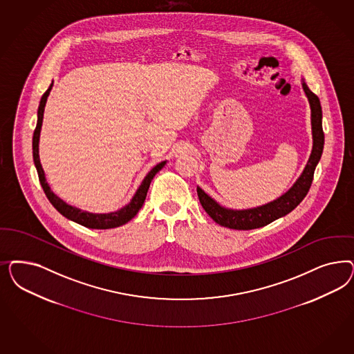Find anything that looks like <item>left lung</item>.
<instances>
[{"label":"left lung","mask_w":354,"mask_h":354,"mask_svg":"<svg viewBox=\"0 0 354 354\" xmlns=\"http://www.w3.org/2000/svg\"><path fill=\"white\" fill-rule=\"evenodd\" d=\"M302 88L308 97L310 109H311V134H313V149L301 176L297 178L293 186L277 199L270 203L246 208V209H233L218 205L214 198L196 187L198 198L205 212L212 217V220L221 227L237 229V230H249V229L262 228L264 225L274 221L279 217L286 216L292 212L297 205L308 194V189L313 183L314 171L319 162L323 146H324V133L322 127V106L319 97L310 91L308 84L302 80Z\"/></svg>","instance_id":"8db88e82"}]
</instances>
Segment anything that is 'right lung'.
<instances>
[{"mask_svg":"<svg viewBox=\"0 0 354 354\" xmlns=\"http://www.w3.org/2000/svg\"><path fill=\"white\" fill-rule=\"evenodd\" d=\"M52 87H53V82L49 86V88L44 92V95L41 96L39 109H37V124H36L34 137H32V156H34L35 167H36V171L39 174V181L41 183V187L46 193V198L62 216L66 217L71 221H75L83 227L91 229H111L124 225L139 212V209L142 208V205L145 203V199L147 196L149 183L155 177V174L161 171V168L167 164V161H161L147 173V176L139 185L131 201L127 205H124L121 209H117V211L109 212V214H92L88 211H83L80 208H77L74 205H68L66 202H64L61 198H58L57 195L50 190V186L46 183V173L40 164V158H39V139H40V131H41V125H43L44 108H46V99L50 93Z\"/></svg>","mask_w":354,"mask_h":354,"instance_id":"right-lung-1","label":"right lung"}]
</instances>
